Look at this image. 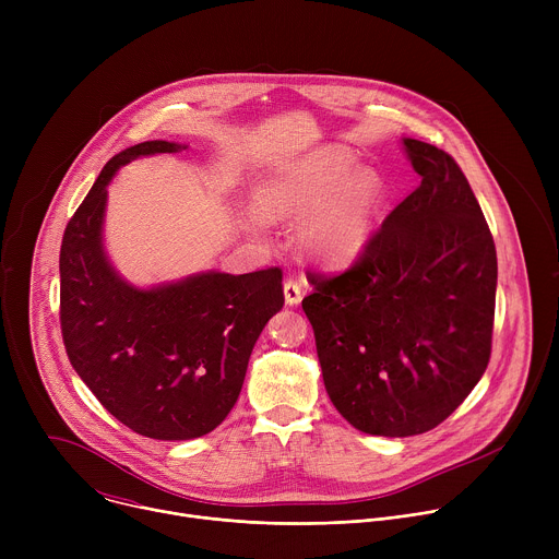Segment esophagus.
<instances>
[{
  "mask_svg": "<svg viewBox=\"0 0 559 559\" xmlns=\"http://www.w3.org/2000/svg\"><path fill=\"white\" fill-rule=\"evenodd\" d=\"M283 292H285V302H287L289 307H294V305H298V302L302 300V289H300V283H298V281H294V278L285 281V285H283Z\"/></svg>",
  "mask_w": 559,
  "mask_h": 559,
  "instance_id": "esophagus-1",
  "label": "esophagus"
}]
</instances>
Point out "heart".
Instances as JSON below:
<instances>
[{
	"label": "heart",
	"instance_id": "b5f03b06",
	"mask_svg": "<svg viewBox=\"0 0 559 559\" xmlns=\"http://www.w3.org/2000/svg\"><path fill=\"white\" fill-rule=\"evenodd\" d=\"M382 197L378 173L356 168V158L334 145L274 170L257 188L259 210L270 218H300L298 250L325 265H345L365 252ZM254 223L261 225V218Z\"/></svg>",
	"mask_w": 559,
	"mask_h": 559
}]
</instances>
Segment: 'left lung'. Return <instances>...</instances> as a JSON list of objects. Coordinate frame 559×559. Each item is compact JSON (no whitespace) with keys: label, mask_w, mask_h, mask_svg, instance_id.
<instances>
[{"label":"left lung","mask_w":559,"mask_h":559,"mask_svg":"<svg viewBox=\"0 0 559 559\" xmlns=\"http://www.w3.org/2000/svg\"><path fill=\"white\" fill-rule=\"evenodd\" d=\"M420 186L343 274H311L302 309L330 401L358 431L425 433L483 378L496 313V243L466 177L403 139Z\"/></svg>","instance_id":"obj_1"}]
</instances>
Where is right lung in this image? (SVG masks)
I'll use <instances>...</instances> for the list:
<instances>
[{
    "instance_id": "1",
    "label": "right lung",
    "mask_w": 559,
    "mask_h": 559,
    "mask_svg": "<svg viewBox=\"0 0 559 559\" xmlns=\"http://www.w3.org/2000/svg\"><path fill=\"white\" fill-rule=\"evenodd\" d=\"M186 147L156 139L115 154L70 218L59 254L70 365L119 423L154 440L201 438L225 420L263 328L285 302L278 267L241 276L207 270L139 287L110 263V181L139 156Z\"/></svg>"
}]
</instances>
